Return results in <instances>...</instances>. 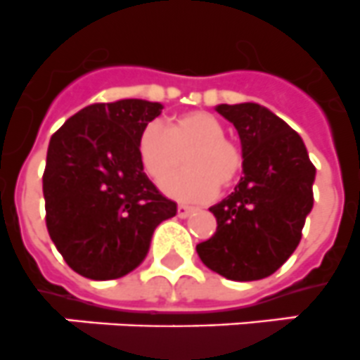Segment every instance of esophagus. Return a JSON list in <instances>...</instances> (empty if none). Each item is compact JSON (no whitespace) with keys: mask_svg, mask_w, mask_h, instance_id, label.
<instances>
[{"mask_svg":"<svg viewBox=\"0 0 360 360\" xmlns=\"http://www.w3.org/2000/svg\"><path fill=\"white\" fill-rule=\"evenodd\" d=\"M192 212H193L192 206H186V204H179V206H177V217H181V219H186Z\"/></svg>","mask_w":360,"mask_h":360,"instance_id":"obj_1","label":"esophagus"}]
</instances>
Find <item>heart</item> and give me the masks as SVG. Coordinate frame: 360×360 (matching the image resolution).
<instances>
[{
    "mask_svg": "<svg viewBox=\"0 0 360 360\" xmlns=\"http://www.w3.org/2000/svg\"><path fill=\"white\" fill-rule=\"evenodd\" d=\"M138 154L156 183L169 177L186 155L191 168L163 184L168 195L186 202L212 199L219 186H231L244 167L238 145L226 138L222 122L206 111L181 112L168 129L150 122L140 134Z\"/></svg>",
    "mask_w": 360,
    "mask_h": 360,
    "instance_id": "1",
    "label": "heart"
}]
</instances>
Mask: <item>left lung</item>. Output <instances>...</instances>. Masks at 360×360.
I'll return each instance as SVG.
<instances>
[{"label": "left lung", "instance_id": "8db88e82", "mask_svg": "<svg viewBox=\"0 0 360 360\" xmlns=\"http://www.w3.org/2000/svg\"><path fill=\"white\" fill-rule=\"evenodd\" d=\"M240 136L244 176L235 192L212 206L217 231L197 244L208 269L235 281L267 278L301 240L314 206L316 167L296 131L264 105H217Z\"/></svg>", "mask_w": 360, "mask_h": 360}]
</instances>
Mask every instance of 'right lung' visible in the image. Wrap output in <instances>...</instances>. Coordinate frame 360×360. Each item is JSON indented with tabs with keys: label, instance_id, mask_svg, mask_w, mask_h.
I'll return each mask as SVG.
<instances>
[{
	"label": "right lung",
	"instance_id": "obj_1",
	"mask_svg": "<svg viewBox=\"0 0 360 360\" xmlns=\"http://www.w3.org/2000/svg\"><path fill=\"white\" fill-rule=\"evenodd\" d=\"M161 109L140 98L91 103L51 136L43 174L46 228L80 276L116 280L134 271L154 229L177 213L138 154L141 131Z\"/></svg>",
	"mask_w": 360,
	"mask_h": 360
}]
</instances>
